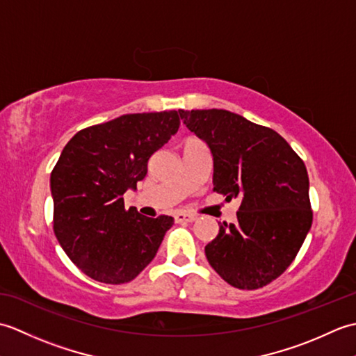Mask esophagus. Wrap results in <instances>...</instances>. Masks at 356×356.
Here are the masks:
<instances>
[{
    "label": "esophagus",
    "mask_w": 356,
    "mask_h": 356,
    "mask_svg": "<svg viewBox=\"0 0 356 356\" xmlns=\"http://www.w3.org/2000/svg\"><path fill=\"white\" fill-rule=\"evenodd\" d=\"M174 220L176 223H191L195 220V216L193 214H185V213H177L174 216Z\"/></svg>",
    "instance_id": "1"
}]
</instances>
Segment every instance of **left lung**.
<instances>
[{
	"mask_svg": "<svg viewBox=\"0 0 356 356\" xmlns=\"http://www.w3.org/2000/svg\"><path fill=\"white\" fill-rule=\"evenodd\" d=\"M213 154L214 191L240 199L236 223H220L205 246L211 266L238 289L274 282L297 257L312 225L305 162L282 136L226 110H179Z\"/></svg>",
	"mask_w": 356,
	"mask_h": 356,
	"instance_id": "8db88e82",
	"label": "left lung"
}]
</instances>
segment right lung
<instances>
[{
	"label": "right lung",
	"mask_w": 356,
	"mask_h": 356,
	"mask_svg": "<svg viewBox=\"0 0 356 356\" xmlns=\"http://www.w3.org/2000/svg\"><path fill=\"white\" fill-rule=\"evenodd\" d=\"M176 110L124 115L78 131L50 176L53 231L69 259L96 282H131L154 259L174 218L125 209L124 193L176 134Z\"/></svg>",
	"instance_id": "1"
}]
</instances>
